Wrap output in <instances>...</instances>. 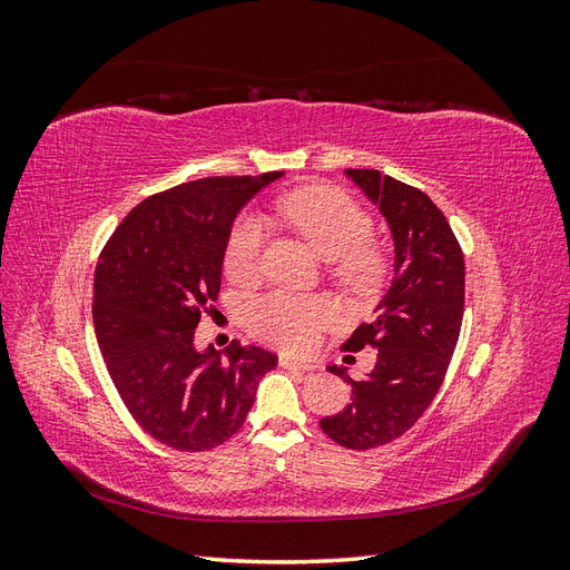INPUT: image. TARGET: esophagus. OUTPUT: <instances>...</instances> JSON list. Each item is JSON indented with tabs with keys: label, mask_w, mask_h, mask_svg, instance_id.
Here are the masks:
<instances>
[{
	"label": "esophagus",
	"mask_w": 570,
	"mask_h": 570,
	"mask_svg": "<svg viewBox=\"0 0 570 570\" xmlns=\"http://www.w3.org/2000/svg\"><path fill=\"white\" fill-rule=\"evenodd\" d=\"M281 366L283 368H297V371H304V373L318 368L316 364H312V361H299V358H292V356H281Z\"/></svg>",
	"instance_id": "34e87169"
}]
</instances>
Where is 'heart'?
<instances>
[{
  "label": "heart",
  "mask_w": 570,
  "mask_h": 570,
  "mask_svg": "<svg viewBox=\"0 0 570 570\" xmlns=\"http://www.w3.org/2000/svg\"><path fill=\"white\" fill-rule=\"evenodd\" d=\"M283 214L318 254L331 258L327 273L350 295H371L383 283L387 262L383 249L371 243L373 218L364 206L335 187H304L281 204ZM266 223L245 214L228 235L223 266L237 283H247L262 266ZM333 312L323 299L292 292H266L249 299L245 321L252 335L283 350H308L318 331L331 323Z\"/></svg>",
  "instance_id": "b5f03b06"
}]
</instances>
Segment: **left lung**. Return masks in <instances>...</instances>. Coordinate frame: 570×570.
<instances>
[{
    "label": "left lung",
    "mask_w": 570,
    "mask_h": 570,
    "mask_svg": "<svg viewBox=\"0 0 570 570\" xmlns=\"http://www.w3.org/2000/svg\"><path fill=\"white\" fill-rule=\"evenodd\" d=\"M347 176L390 223L394 278L377 318L361 323L342 347L368 344L377 350L375 366L361 381L331 366L350 383L352 404L321 428L347 450H373L402 438L440 392L461 333L465 268L450 220L419 187L373 168H347Z\"/></svg>",
    "instance_id": "left-lung-1"
}]
</instances>
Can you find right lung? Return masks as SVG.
I'll list each match as a JSON object with an SVG mask.
<instances>
[{"label":"right lung","instance_id":"right-lung-1","mask_svg":"<svg viewBox=\"0 0 570 570\" xmlns=\"http://www.w3.org/2000/svg\"><path fill=\"white\" fill-rule=\"evenodd\" d=\"M283 170L202 178L151 195L99 254L92 318L101 356L130 416L178 452H206L243 428L256 383L278 356L230 342L195 350V327L218 299L237 212Z\"/></svg>","mask_w":570,"mask_h":570}]
</instances>
